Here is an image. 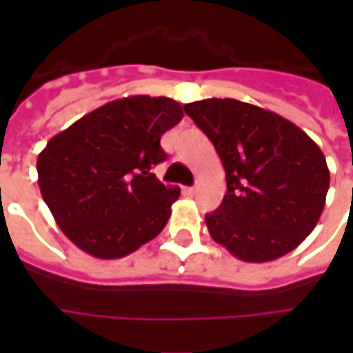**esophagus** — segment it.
I'll return each mask as SVG.
<instances>
[{
  "instance_id": "esophagus-1",
  "label": "esophagus",
  "mask_w": 353,
  "mask_h": 353,
  "mask_svg": "<svg viewBox=\"0 0 353 353\" xmlns=\"http://www.w3.org/2000/svg\"><path fill=\"white\" fill-rule=\"evenodd\" d=\"M196 191H199V189H196V185H194V187H189V189H187V192H189V194H196Z\"/></svg>"
}]
</instances>
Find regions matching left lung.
Returning <instances> with one entry per match:
<instances>
[{
  "mask_svg": "<svg viewBox=\"0 0 353 353\" xmlns=\"http://www.w3.org/2000/svg\"><path fill=\"white\" fill-rule=\"evenodd\" d=\"M183 109L214 143L227 174L221 206L206 215L210 236L245 263L293 252L318 225L329 191L316 141L278 113L232 98Z\"/></svg>",
  "mask_w": 353,
  "mask_h": 353,
  "instance_id": "8db88e82",
  "label": "left lung"
}]
</instances>
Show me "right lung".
I'll list each match as a JSON object with an SVG mask.
<instances>
[{
	"instance_id": "obj_1",
	"label": "right lung",
	"mask_w": 353,
	"mask_h": 353,
	"mask_svg": "<svg viewBox=\"0 0 353 353\" xmlns=\"http://www.w3.org/2000/svg\"><path fill=\"white\" fill-rule=\"evenodd\" d=\"M183 119L166 96H126L49 139L37 183L65 236L98 259H121L161 234L179 199L151 170L166 161L162 134Z\"/></svg>"
}]
</instances>
